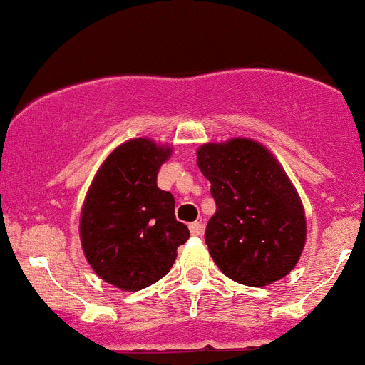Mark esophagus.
<instances>
[{
  "mask_svg": "<svg viewBox=\"0 0 365 365\" xmlns=\"http://www.w3.org/2000/svg\"><path fill=\"white\" fill-rule=\"evenodd\" d=\"M187 229H190L191 236H200L202 230H204V227H202L200 222H193V223H190V227H187Z\"/></svg>",
  "mask_w": 365,
  "mask_h": 365,
  "instance_id": "1",
  "label": "esophagus"
}]
</instances>
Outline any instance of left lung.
<instances>
[{
  "mask_svg": "<svg viewBox=\"0 0 365 365\" xmlns=\"http://www.w3.org/2000/svg\"><path fill=\"white\" fill-rule=\"evenodd\" d=\"M197 165L216 202L205 243L220 272L252 287L284 279L300 261L307 220L279 160L255 140L230 138L198 147Z\"/></svg>",
  "mask_w": 365,
  "mask_h": 365,
  "instance_id": "8db88e82",
  "label": "left lung"
}]
</instances>
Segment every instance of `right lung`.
I'll list each match as a JSON object with an SVG mask.
<instances>
[{
	"label": "right lung",
	"mask_w": 365,
	"mask_h": 365,
	"mask_svg": "<svg viewBox=\"0 0 365 365\" xmlns=\"http://www.w3.org/2000/svg\"><path fill=\"white\" fill-rule=\"evenodd\" d=\"M170 156V145L128 140L111 150L86 191L79 216L83 254L104 282L122 291L163 279L190 237L175 220L174 195L156 182Z\"/></svg>",
	"instance_id": "obj_1"
}]
</instances>
